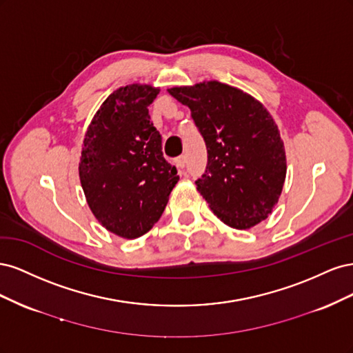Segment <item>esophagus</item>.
Segmentation results:
<instances>
[{
  "mask_svg": "<svg viewBox=\"0 0 353 353\" xmlns=\"http://www.w3.org/2000/svg\"><path fill=\"white\" fill-rule=\"evenodd\" d=\"M185 163H187L185 156H179V157H176V159H175V165H176V168L181 170V172H183V170H184Z\"/></svg>",
  "mask_w": 353,
  "mask_h": 353,
  "instance_id": "34e87169",
  "label": "esophagus"
}]
</instances>
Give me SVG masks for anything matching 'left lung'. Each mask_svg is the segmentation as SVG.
Listing matches in <instances>:
<instances>
[{"instance_id": "8db88e82", "label": "left lung", "mask_w": 353, "mask_h": 353, "mask_svg": "<svg viewBox=\"0 0 353 353\" xmlns=\"http://www.w3.org/2000/svg\"><path fill=\"white\" fill-rule=\"evenodd\" d=\"M168 92L191 110L208 150L199 193L227 225L245 230L263 221L279 201L285 152L271 114L252 95L212 81Z\"/></svg>"}]
</instances>
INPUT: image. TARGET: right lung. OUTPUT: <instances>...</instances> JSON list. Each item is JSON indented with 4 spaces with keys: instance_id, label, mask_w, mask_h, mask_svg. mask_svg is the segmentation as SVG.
Returning <instances> with one entry per match:
<instances>
[{
    "instance_id": "add662e5",
    "label": "right lung",
    "mask_w": 353,
    "mask_h": 353,
    "mask_svg": "<svg viewBox=\"0 0 353 353\" xmlns=\"http://www.w3.org/2000/svg\"><path fill=\"white\" fill-rule=\"evenodd\" d=\"M157 94L138 83L114 91L85 134L79 163L85 197L101 225L123 239L141 237L154 225L179 179L148 114Z\"/></svg>"
}]
</instances>
